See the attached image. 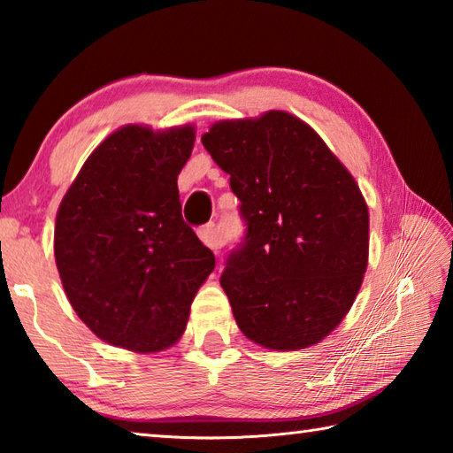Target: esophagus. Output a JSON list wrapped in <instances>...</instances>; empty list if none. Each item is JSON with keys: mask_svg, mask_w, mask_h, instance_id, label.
<instances>
[{"mask_svg": "<svg viewBox=\"0 0 453 453\" xmlns=\"http://www.w3.org/2000/svg\"><path fill=\"white\" fill-rule=\"evenodd\" d=\"M200 240L203 242V245H208V248L213 250V251H218V250H221V248H224V245H226L224 235H221V234L218 232L216 224L203 226V227L200 229Z\"/></svg>", "mask_w": 453, "mask_h": 453, "instance_id": "esophagus-1", "label": "esophagus"}]
</instances>
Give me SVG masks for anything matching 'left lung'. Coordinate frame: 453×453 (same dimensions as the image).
<instances>
[{
	"instance_id": "obj_1",
	"label": "left lung",
	"mask_w": 453,
	"mask_h": 453,
	"mask_svg": "<svg viewBox=\"0 0 453 453\" xmlns=\"http://www.w3.org/2000/svg\"><path fill=\"white\" fill-rule=\"evenodd\" d=\"M202 144L229 174L245 237L219 283L242 333L307 349L347 315L368 265V205L307 122L283 111L219 120Z\"/></svg>"
}]
</instances>
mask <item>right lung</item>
<instances>
[{"mask_svg": "<svg viewBox=\"0 0 453 453\" xmlns=\"http://www.w3.org/2000/svg\"><path fill=\"white\" fill-rule=\"evenodd\" d=\"M194 141L190 125L119 128L88 156L57 211L63 289L79 319L114 347H172L216 267L184 221L178 194Z\"/></svg>", "mask_w": 453, "mask_h": 453, "instance_id": "right-lung-1", "label": "right lung"}]
</instances>
